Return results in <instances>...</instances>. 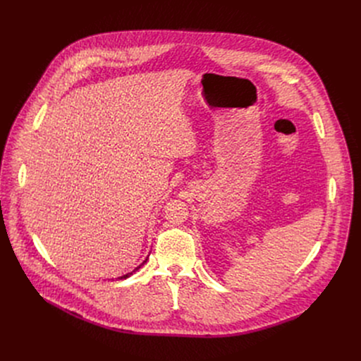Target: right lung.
Masks as SVG:
<instances>
[{
  "label": "right lung",
  "mask_w": 361,
  "mask_h": 361,
  "mask_svg": "<svg viewBox=\"0 0 361 361\" xmlns=\"http://www.w3.org/2000/svg\"><path fill=\"white\" fill-rule=\"evenodd\" d=\"M147 259H148V257H147ZM147 259H145V260H144V262H142V264H140V266H138V267H137V269H134V270H133V271H131V273H127V274H126V276H121V277H118V280H123V279H127V277H130V276H131V274H133V273H135V271H137V270H138V269H141V266H144V264H145V263H147Z\"/></svg>",
  "instance_id": "1"
}]
</instances>
